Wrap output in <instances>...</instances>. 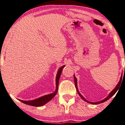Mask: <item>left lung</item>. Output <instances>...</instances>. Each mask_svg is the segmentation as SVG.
Masks as SVG:
<instances>
[{
	"mask_svg": "<svg viewBox=\"0 0 125 125\" xmlns=\"http://www.w3.org/2000/svg\"><path fill=\"white\" fill-rule=\"evenodd\" d=\"M122 73L121 74V78H120V81L118 82V84L116 85V86H115V88L114 89L111 91V92H110V93L109 94V95L107 96L106 98H105L104 99H103V100H102L100 101H98V102H95V103H94V102H90V101H89L88 100H86V99L84 98V97L81 94H80V93H79V90H78V86H77V78H76V77H75V75H74V83H75V88H76V89H77V92L78 93V94H79V95L81 97V98L83 99V100H84L85 101H86V102H87L88 103H90V104H93V105H96V104H100V103H104L105 102V101H107V100H109V99L111 98V97L113 96L114 94H115V93L117 92V91L118 90V89H119V88L120 87V85H121V82H122Z\"/></svg>",
	"mask_w": 125,
	"mask_h": 125,
	"instance_id": "1",
	"label": "left lung"
}]
</instances>
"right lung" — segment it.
Here are the masks:
<instances>
[{
	"mask_svg": "<svg viewBox=\"0 0 125 125\" xmlns=\"http://www.w3.org/2000/svg\"><path fill=\"white\" fill-rule=\"evenodd\" d=\"M65 66V65H63V66L60 67L57 72V73L56 78V90H55L54 92L51 93V94L46 95L45 96H42L41 97H40V98L35 99V100H29V101H24V100H20V99H19V100H20L21 102L25 104L33 106H36V107L42 106L46 104V103H47L48 101H50L52 99H53V98H54L55 95H56L57 93L58 88L59 80H60V76L61 75V73H62L63 69L64 68V67Z\"/></svg>",
	"mask_w": 125,
	"mask_h": 125,
	"instance_id": "1",
	"label": "right lung"
}]
</instances>
